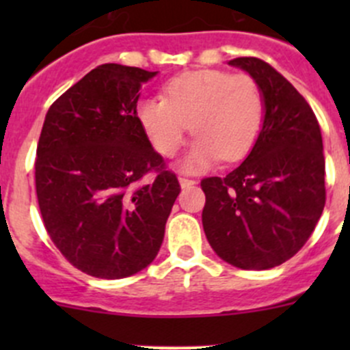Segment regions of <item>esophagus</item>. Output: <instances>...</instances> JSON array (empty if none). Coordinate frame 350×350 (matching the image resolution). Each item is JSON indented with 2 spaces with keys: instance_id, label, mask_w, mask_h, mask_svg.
I'll return each instance as SVG.
<instances>
[{
  "instance_id": "1",
  "label": "esophagus",
  "mask_w": 350,
  "mask_h": 350,
  "mask_svg": "<svg viewBox=\"0 0 350 350\" xmlns=\"http://www.w3.org/2000/svg\"><path fill=\"white\" fill-rule=\"evenodd\" d=\"M179 183H181L183 188H189V186L195 185V179H189V178H179Z\"/></svg>"
}]
</instances>
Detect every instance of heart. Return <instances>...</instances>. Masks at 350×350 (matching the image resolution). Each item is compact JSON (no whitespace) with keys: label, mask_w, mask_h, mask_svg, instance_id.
<instances>
[{"label":"heart","mask_w":350,"mask_h":350,"mask_svg":"<svg viewBox=\"0 0 350 350\" xmlns=\"http://www.w3.org/2000/svg\"><path fill=\"white\" fill-rule=\"evenodd\" d=\"M264 111V94L252 76L215 69L174 76L164 84V98H142L135 107L144 133L164 157L181 149L191 123L198 137L185 161L188 171L245 157L259 139Z\"/></svg>","instance_id":"obj_1"}]
</instances>
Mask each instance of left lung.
Instances as JSON below:
<instances>
[{"mask_svg": "<svg viewBox=\"0 0 350 350\" xmlns=\"http://www.w3.org/2000/svg\"><path fill=\"white\" fill-rule=\"evenodd\" d=\"M247 70L264 94L256 146L225 178L201 179L203 228L215 252L241 269H271L291 259L313 234L325 206V157L319 120L305 98L257 57Z\"/></svg>", "mask_w": 350, "mask_h": 350, "instance_id": "8db88e82", "label": "left lung"}]
</instances>
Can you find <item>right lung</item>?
<instances>
[{"instance_id": "add662e5", "label": "right lung", "mask_w": 350, "mask_h": 350, "mask_svg": "<svg viewBox=\"0 0 350 350\" xmlns=\"http://www.w3.org/2000/svg\"><path fill=\"white\" fill-rule=\"evenodd\" d=\"M155 74L98 66L45 115L35 157L38 208L54 245L90 276L120 280L149 266L181 191L135 116L140 86Z\"/></svg>"}]
</instances>
